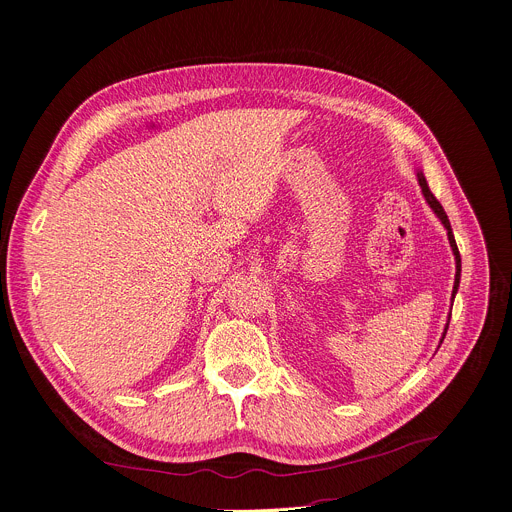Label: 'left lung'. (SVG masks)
<instances>
[{
	"mask_svg": "<svg viewBox=\"0 0 512 512\" xmlns=\"http://www.w3.org/2000/svg\"><path fill=\"white\" fill-rule=\"evenodd\" d=\"M416 179H418V185H421V192H423V196H425L427 204L431 206V210L435 212V216H437V218L441 220V224L445 226V230H447V239H449V247H451V251H453V257H455V282H453V292H451V306H453V298H455V294H457V290H459V280H461V257H459V249H457V243H455V237H453V230H451L449 218H447V214H445L443 206L439 204V200H437V198L433 196V192L429 190L427 177H425V173H423L421 169L416 171ZM449 320H451V312L447 314V322H445L443 335H441V339H439V347H441V343H443V339H445V335H447V329H449Z\"/></svg>",
	"mask_w": 512,
	"mask_h": 512,
	"instance_id": "left-lung-1",
	"label": "left lung"
}]
</instances>
